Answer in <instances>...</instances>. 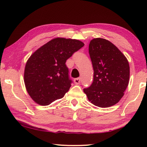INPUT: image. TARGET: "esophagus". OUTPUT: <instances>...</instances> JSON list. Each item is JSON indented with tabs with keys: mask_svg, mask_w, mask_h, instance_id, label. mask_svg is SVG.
I'll return each instance as SVG.
<instances>
[{
	"mask_svg": "<svg viewBox=\"0 0 147 147\" xmlns=\"http://www.w3.org/2000/svg\"><path fill=\"white\" fill-rule=\"evenodd\" d=\"M74 82L75 84H79L80 82V78H76L74 80Z\"/></svg>",
	"mask_w": 147,
	"mask_h": 147,
	"instance_id": "34e87169",
	"label": "esophagus"
}]
</instances>
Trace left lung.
Listing matches in <instances>:
<instances>
[{"instance_id":"left-lung-1","label":"left lung","mask_w":147,"mask_h":147,"mask_svg":"<svg viewBox=\"0 0 147 147\" xmlns=\"http://www.w3.org/2000/svg\"><path fill=\"white\" fill-rule=\"evenodd\" d=\"M89 53L94 71L93 82L84 92L96 106L115 105L123 96L129 83L128 59L115 45L102 38L92 39Z\"/></svg>"}]
</instances>
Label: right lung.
<instances>
[{
	"label": "right lung",
	"instance_id": "obj_1",
	"mask_svg": "<svg viewBox=\"0 0 147 147\" xmlns=\"http://www.w3.org/2000/svg\"><path fill=\"white\" fill-rule=\"evenodd\" d=\"M84 46L77 39L57 38L32 54L26 63L24 81L35 102L47 106L63 97L72 83L65 62Z\"/></svg>",
	"mask_w": 147,
	"mask_h": 147
}]
</instances>
